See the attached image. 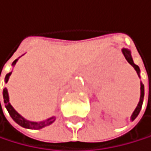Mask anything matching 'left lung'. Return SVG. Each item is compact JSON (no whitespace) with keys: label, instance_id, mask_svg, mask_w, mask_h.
<instances>
[{"label":"left lung","instance_id":"obj_1","mask_svg":"<svg viewBox=\"0 0 151 151\" xmlns=\"http://www.w3.org/2000/svg\"><path fill=\"white\" fill-rule=\"evenodd\" d=\"M122 53H123V55H124L126 60L134 67V69L136 70L137 74H138L139 76V66H138L137 65L134 64V62H133V60H132V55H131V52H130L129 50H128V49H126V48H123V49H122ZM149 97H150V94H149ZM143 99H144V86H143V85L141 84V83H140V98H139V104H138V106L136 107L135 111H133V114H132V118H131V119H132V121L135 120V118H136V117L139 115V111H140V110H141L142 104H143Z\"/></svg>","mask_w":151,"mask_h":151}]
</instances>
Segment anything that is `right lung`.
<instances>
[{"mask_svg": "<svg viewBox=\"0 0 151 151\" xmlns=\"http://www.w3.org/2000/svg\"><path fill=\"white\" fill-rule=\"evenodd\" d=\"M17 62V59L12 63V65H14ZM12 72L7 74L6 76H5V82L7 83L9 80V77L11 76ZM1 76V75H0ZM3 99H4V104H5V107L7 109V111H9V114L11 115V117L13 119V121L15 122H17L19 125H20L21 127L23 128H27V129H31V130H40V129H42L43 127H46V126H48L50 124H52L55 120H56V117H51L49 119H47V121H44V122H29V121H27L25 120L23 117H21L18 112L13 109V107L11 105L10 102H9V95H8V91H7L6 88L3 89ZM1 105V103H0Z\"/></svg>", "mask_w": 151, "mask_h": 151, "instance_id": "right-lung-1", "label": "right lung"}]
</instances>
